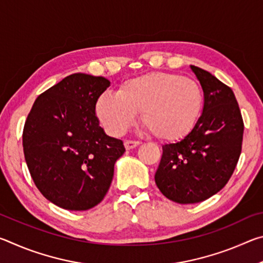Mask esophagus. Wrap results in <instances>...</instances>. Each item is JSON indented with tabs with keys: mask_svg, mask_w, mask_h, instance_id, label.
<instances>
[{
	"mask_svg": "<svg viewBox=\"0 0 263 263\" xmlns=\"http://www.w3.org/2000/svg\"><path fill=\"white\" fill-rule=\"evenodd\" d=\"M140 142L139 141H135V140H125L124 141V145H125V148L126 149H132L137 147L138 145H139Z\"/></svg>",
	"mask_w": 263,
	"mask_h": 263,
	"instance_id": "34e87169",
	"label": "esophagus"
}]
</instances>
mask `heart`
Listing matches in <instances>:
<instances>
[{"instance_id": "1", "label": "heart", "mask_w": 263, "mask_h": 263, "mask_svg": "<svg viewBox=\"0 0 263 263\" xmlns=\"http://www.w3.org/2000/svg\"><path fill=\"white\" fill-rule=\"evenodd\" d=\"M204 94L194 80L154 72L123 82L117 92H104L96 115L112 136H121L140 112L141 124L160 140L175 141L194 130L202 115Z\"/></svg>"}]
</instances>
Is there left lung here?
<instances>
[{
    "instance_id": "obj_1",
    "label": "left lung",
    "mask_w": 263,
    "mask_h": 263,
    "mask_svg": "<svg viewBox=\"0 0 263 263\" xmlns=\"http://www.w3.org/2000/svg\"><path fill=\"white\" fill-rule=\"evenodd\" d=\"M204 92L203 112L193 131L162 146L155 183L168 199L198 203L220 191L241 153L243 121L232 89L211 73L190 66Z\"/></svg>"
}]
</instances>
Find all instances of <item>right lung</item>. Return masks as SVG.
I'll return each instance as SVG.
<instances>
[{"label":"right lung","mask_w":263,"mask_h":263,"mask_svg":"<svg viewBox=\"0 0 263 263\" xmlns=\"http://www.w3.org/2000/svg\"><path fill=\"white\" fill-rule=\"evenodd\" d=\"M110 86L75 73L37 97L23 130V151L35 186L66 210L94 208L108 193L123 141L106 136L96 102Z\"/></svg>","instance_id":"1"}]
</instances>
